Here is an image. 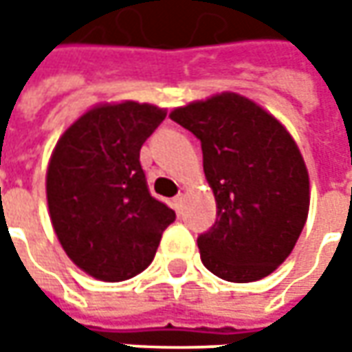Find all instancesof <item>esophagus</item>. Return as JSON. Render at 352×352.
<instances>
[{
  "instance_id": "obj_1",
  "label": "esophagus",
  "mask_w": 352,
  "mask_h": 352,
  "mask_svg": "<svg viewBox=\"0 0 352 352\" xmlns=\"http://www.w3.org/2000/svg\"><path fill=\"white\" fill-rule=\"evenodd\" d=\"M172 206H174V210L178 211V213L182 211V206H184V196H182V194H178V196L172 199Z\"/></svg>"
}]
</instances>
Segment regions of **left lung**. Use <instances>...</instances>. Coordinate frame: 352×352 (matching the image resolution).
Instances as JSON below:
<instances>
[{"mask_svg":"<svg viewBox=\"0 0 352 352\" xmlns=\"http://www.w3.org/2000/svg\"><path fill=\"white\" fill-rule=\"evenodd\" d=\"M201 142L217 219L197 236L204 266L227 282L268 276L290 256L309 211V176L286 127L233 91L176 107Z\"/></svg>","mask_w":352,"mask_h":352,"instance_id":"left-lung-1","label":"left lung"}]
</instances>
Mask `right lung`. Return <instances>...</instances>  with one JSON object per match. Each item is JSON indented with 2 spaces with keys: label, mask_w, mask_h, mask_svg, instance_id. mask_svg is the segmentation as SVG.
Listing matches in <instances>:
<instances>
[{
  "label": "right lung",
  "mask_w": 352,
  "mask_h": 352,
  "mask_svg": "<svg viewBox=\"0 0 352 352\" xmlns=\"http://www.w3.org/2000/svg\"><path fill=\"white\" fill-rule=\"evenodd\" d=\"M166 117L151 103L96 105L64 131L47 170L50 221L70 261L121 282L153 263L176 213L151 196L141 146Z\"/></svg>",
  "instance_id": "right-lung-1"
}]
</instances>
